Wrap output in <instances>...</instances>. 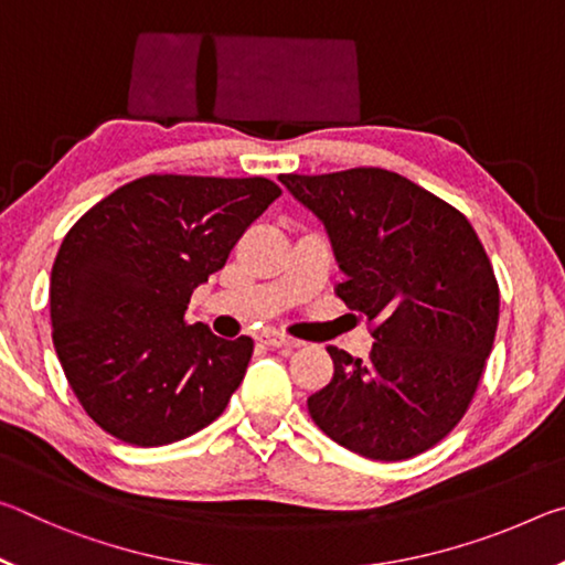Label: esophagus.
I'll use <instances>...</instances> for the list:
<instances>
[{"instance_id": "1", "label": "esophagus", "mask_w": 565, "mask_h": 565, "mask_svg": "<svg viewBox=\"0 0 565 565\" xmlns=\"http://www.w3.org/2000/svg\"><path fill=\"white\" fill-rule=\"evenodd\" d=\"M262 341L266 343V347H274V349H299V347H303V341L294 339L284 331H264Z\"/></svg>"}]
</instances>
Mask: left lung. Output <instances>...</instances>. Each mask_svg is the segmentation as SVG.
Listing matches in <instances>:
<instances>
[{"label":"left lung","mask_w":565,"mask_h":565,"mask_svg":"<svg viewBox=\"0 0 565 565\" xmlns=\"http://www.w3.org/2000/svg\"><path fill=\"white\" fill-rule=\"evenodd\" d=\"M327 226L347 279L337 296L371 323L374 349L337 347L309 414L339 446L406 461L454 431L471 406L499 327V281L468 218L379 167L281 174Z\"/></svg>","instance_id":"8db88e82"}]
</instances>
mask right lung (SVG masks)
I'll return each mask as SVG.
<instances>
[{"label": "right lung", "instance_id": "obj_1", "mask_svg": "<svg viewBox=\"0 0 565 565\" xmlns=\"http://www.w3.org/2000/svg\"><path fill=\"white\" fill-rule=\"evenodd\" d=\"M279 194L264 177L147 174L66 232L52 266V341L99 428L149 448L224 414L254 341L189 327L186 306Z\"/></svg>", "mask_w": 565, "mask_h": 565}]
</instances>
